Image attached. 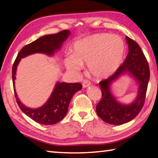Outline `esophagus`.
<instances>
[{"label":"esophagus","instance_id":"1","mask_svg":"<svg viewBox=\"0 0 158 158\" xmlns=\"http://www.w3.org/2000/svg\"><path fill=\"white\" fill-rule=\"evenodd\" d=\"M90 85H91V83H90L89 80H84L83 82H82V86H83V88H86V87L89 86Z\"/></svg>","mask_w":158,"mask_h":158}]
</instances>
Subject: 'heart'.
<instances>
[{
    "label": "heart",
    "instance_id": "obj_1",
    "mask_svg": "<svg viewBox=\"0 0 158 158\" xmlns=\"http://www.w3.org/2000/svg\"><path fill=\"white\" fill-rule=\"evenodd\" d=\"M126 47L121 37L97 34L75 42L73 56L66 58L68 69L78 72L82 64H88L89 73L96 79L112 76L123 62Z\"/></svg>",
    "mask_w": 158,
    "mask_h": 158
}]
</instances>
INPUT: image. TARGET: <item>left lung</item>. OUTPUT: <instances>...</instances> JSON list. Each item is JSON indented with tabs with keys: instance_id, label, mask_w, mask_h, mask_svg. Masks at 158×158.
I'll use <instances>...</instances> for the list:
<instances>
[{
	"instance_id": "left-lung-1",
	"label": "left lung",
	"mask_w": 158,
	"mask_h": 158,
	"mask_svg": "<svg viewBox=\"0 0 158 158\" xmlns=\"http://www.w3.org/2000/svg\"><path fill=\"white\" fill-rule=\"evenodd\" d=\"M129 47L128 55L123 64L108 78L99 82L102 98L96 106V112L106 123L121 125L136 117L143 106L150 79L148 62L141 47L136 41L126 36ZM127 73L133 76L138 84L136 99L131 104H122L116 101L111 92L112 82L122 75Z\"/></svg>"
}]
</instances>
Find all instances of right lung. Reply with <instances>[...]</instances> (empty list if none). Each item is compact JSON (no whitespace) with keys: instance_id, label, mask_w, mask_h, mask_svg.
I'll return each mask as SVG.
<instances>
[{"instance_id":"add662e5","label":"right lung","mask_w":158,"mask_h":158,"mask_svg":"<svg viewBox=\"0 0 158 158\" xmlns=\"http://www.w3.org/2000/svg\"><path fill=\"white\" fill-rule=\"evenodd\" d=\"M70 34L69 30H63L57 34L46 35L24 46L19 52L12 66V82L17 104L21 110L37 123L51 125L55 124L65 117L68 110L69 102L75 93L81 90L82 86L79 83L57 82L51 96L43 106L33 109L26 107L19 101L15 89V80L17 65L21 58L29 55L40 52L48 56H52L60 48L63 42Z\"/></svg>"}]
</instances>
